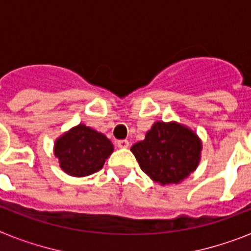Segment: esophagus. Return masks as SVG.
<instances>
[{"label": "esophagus", "instance_id": "1", "mask_svg": "<svg viewBox=\"0 0 251 251\" xmlns=\"http://www.w3.org/2000/svg\"><path fill=\"white\" fill-rule=\"evenodd\" d=\"M129 145L130 143L127 142V140H119V142H117V147H119V148H127Z\"/></svg>", "mask_w": 251, "mask_h": 251}]
</instances>
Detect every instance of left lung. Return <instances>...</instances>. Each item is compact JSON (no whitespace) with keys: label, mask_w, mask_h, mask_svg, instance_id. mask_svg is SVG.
I'll return each mask as SVG.
<instances>
[{"label":"left lung","mask_w":251,"mask_h":251,"mask_svg":"<svg viewBox=\"0 0 251 251\" xmlns=\"http://www.w3.org/2000/svg\"><path fill=\"white\" fill-rule=\"evenodd\" d=\"M201 148V138L190 127L176 121H157L131 151L143 171L166 186L180 184L197 170Z\"/></svg>","instance_id":"1"}]
</instances>
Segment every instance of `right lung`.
<instances>
[{"mask_svg":"<svg viewBox=\"0 0 251 251\" xmlns=\"http://www.w3.org/2000/svg\"><path fill=\"white\" fill-rule=\"evenodd\" d=\"M53 153L65 174L85 177L103 167L113 144L104 134L79 124L56 139Z\"/></svg>","mask_w":251,"mask_h":251,"instance_id":"obj_1","label":"right lung"}]
</instances>
